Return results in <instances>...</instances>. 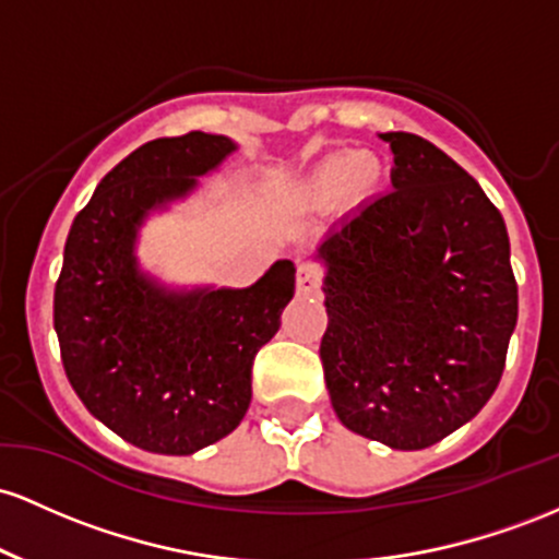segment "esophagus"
Returning <instances> with one entry per match:
<instances>
[{
	"instance_id": "34e87169",
	"label": "esophagus",
	"mask_w": 559,
	"mask_h": 559,
	"mask_svg": "<svg viewBox=\"0 0 559 559\" xmlns=\"http://www.w3.org/2000/svg\"><path fill=\"white\" fill-rule=\"evenodd\" d=\"M322 287V269L317 263H300L298 266V296H317Z\"/></svg>"
}]
</instances>
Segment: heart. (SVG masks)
Masks as SVG:
<instances>
[{
  "label": "heart",
  "instance_id": "1",
  "mask_svg": "<svg viewBox=\"0 0 559 559\" xmlns=\"http://www.w3.org/2000/svg\"><path fill=\"white\" fill-rule=\"evenodd\" d=\"M380 163L369 155L337 153L322 160L306 179V195L313 200H330L346 190L350 195H367L378 187Z\"/></svg>",
  "mask_w": 559,
  "mask_h": 559
}]
</instances>
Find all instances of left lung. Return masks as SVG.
<instances>
[{
	"label": "left lung",
	"instance_id": "8db88e82",
	"mask_svg": "<svg viewBox=\"0 0 559 559\" xmlns=\"http://www.w3.org/2000/svg\"><path fill=\"white\" fill-rule=\"evenodd\" d=\"M391 144L393 190L335 224L324 263V382L348 430L428 449L497 391L518 324L510 237L460 163L406 131Z\"/></svg>",
	"mask_w": 559,
	"mask_h": 559
}]
</instances>
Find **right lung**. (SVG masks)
<instances>
[{"label": "right lung", "mask_w": 559, "mask_h": 559, "mask_svg": "<svg viewBox=\"0 0 559 559\" xmlns=\"http://www.w3.org/2000/svg\"><path fill=\"white\" fill-rule=\"evenodd\" d=\"M235 150L205 131L142 144L105 174L68 231L55 285L62 367L99 423L153 454H195L242 423L255 354L296 293L293 261L242 290H174L136 261L144 216L190 195Z\"/></svg>", "instance_id": "add662e5"}]
</instances>
